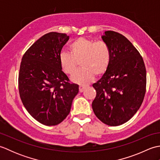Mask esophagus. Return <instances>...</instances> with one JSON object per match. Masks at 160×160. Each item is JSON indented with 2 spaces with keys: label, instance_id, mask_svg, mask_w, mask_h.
<instances>
[{
  "label": "esophagus",
  "instance_id": "1",
  "mask_svg": "<svg viewBox=\"0 0 160 160\" xmlns=\"http://www.w3.org/2000/svg\"><path fill=\"white\" fill-rule=\"evenodd\" d=\"M86 88H87V87H85V86L80 85V87H79V90H80V92H82V91H84V89H86Z\"/></svg>",
  "mask_w": 160,
  "mask_h": 160
}]
</instances>
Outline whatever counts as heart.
Listing matches in <instances>:
<instances>
[{
  "label": "heart",
  "instance_id": "obj_1",
  "mask_svg": "<svg viewBox=\"0 0 160 160\" xmlns=\"http://www.w3.org/2000/svg\"><path fill=\"white\" fill-rule=\"evenodd\" d=\"M69 53L61 52L59 62L62 71L72 74L80 62L82 67L78 70L71 80L79 84H87L92 82L96 74L100 76L106 72L111 62V50L107 43L95 42L93 40L80 37L69 45Z\"/></svg>",
  "mask_w": 160,
  "mask_h": 160
}]
</instances>
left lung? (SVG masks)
<instances>
[{"mask_svg":"<svg viewBox=\"0 0 160 160\" xmlns=\"http://www.w3.org/2000/svg\"><path fill=\"white\" fill-rule=\"evenodd\" d=\"M102 39L110 48L111 62L93 84L96 97L92 108L100 121L115 127L128 121L140 108L146 92L147 71L140 53L125 36L106 31Z\"/></svg>","mask_w":160,"mask_h":160,"instance_id":"1","label":"left lung"}]
</instances>
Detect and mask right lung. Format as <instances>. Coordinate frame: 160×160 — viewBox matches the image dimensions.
Masks as SVG:
<instances>
[{
    "label": "right lung",
    "instance_id": "1",
    "mask_svg": "<svg viewBox=\"0 0 160 160\" xmlns=\"http://www.w3.org/2000/svg\"><path fill=\"white\" fill-rule=\"evenodd\" d=\"M69 40L66 33L49 32L27 51L20 63L18 88L24 107L40 123L55 126L69 115L79 86L69 82L59 54Z\"/></svg>",
    "mask_w": 160,
    "mask_h": 160
}]
</instances>
